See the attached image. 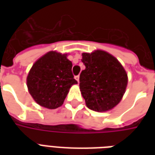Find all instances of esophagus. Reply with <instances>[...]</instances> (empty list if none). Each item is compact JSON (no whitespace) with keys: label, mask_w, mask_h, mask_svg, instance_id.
I'll return each mask as SVG.
<instances>
[{"label":"esophagus","mask_w":155,"mask_h":155,"mask_svg":"<svg viewBox=\"0 0 155 155\" xmlns=\"http://www.w3.org/2000/svg\"><path fill=\"white\" fill-rule=\"evenodd\" d=\"M75 79L77 80V82L79 83V80H80V75H75Z\"/></svg>","instance_id":"34e87169"}]
</instances>
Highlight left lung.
<instances>
[{
    "label": "left lung",
    "mask_w": 155,
    "mask_h": 155,
    "mask_svg": "<svg viewBox=\"0 0 155 155\" xmlns=\"http://www.w3.org/2000/svg\"><path fill=\"white\" fill-rule=\"evenodd\" d=\"M85 65L80 75V88L86 105L97 112L114 108L126 89L128 76L119 61L108 52L97 50L83 53Z\"/></svg>",
    "instance_id": "1"
}]
</instances>
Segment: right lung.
<instances>
[{
	"label": "right lung",
	"mask_w": 155,
	"mask_h": 155,
	"mask_svg": "<svg viewBox=\"0 0 155 155\" xmlns=\"http://www.w3.org/2000/svg\"><path fill=\"white\" fill-rule=\"evenodd\" d=\"M67 55L48 52L35 62L28 74L29 92L44 108L54 109L60 107L71 87L77 84L71 71L72 63Z\"/></svg>",
	"instance_id": "obj_1"
}]
</instances>
